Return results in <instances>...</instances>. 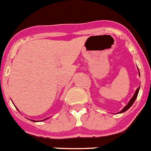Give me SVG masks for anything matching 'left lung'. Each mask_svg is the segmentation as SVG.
Returning a JSON list of instances; mask_svg holds the SVG:
<instances>
[{
    "label": "left lung",
    "instance_id": "8db88e82",
    "mask_svg": "<svg viewBox=\"0 0 151 151\" xmlns=\"http://www.w3.org/2000/svg\"><path fill=\"white\" fill-rule=\"evenodd\" d=\"M139 76H140V72H139ZM139 89H140V87L137 89V90H136L135 93H134V95L133 96V97H132V98H131V99H130L129 103H127V105L126 106L124 107V108H123V109H122L121 111L119 112V113H123V112L127 111V109H129V108H130V107H131V106L133 105V104H134V101L136 100V99H137V97L138 93H139Z\"/></svg>",
    "mask_w": 151,
    "mask_h": 151
}]
</instances>
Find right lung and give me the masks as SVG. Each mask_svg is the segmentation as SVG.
<instances>
[{
	"label": "right lung",
	"instance_id": "add662e5",
	"mask_svg": "<svg viewBox=\"0 0 151 151\" xmlns=\"http://www.w3.org/2000/svg\"><path fill=\"white\" fill-rule=\"evenodd\" d=\"M45 119H43V120H45Z\"/></svg>",
	"mask_w": 151,
	"mask_h": 151
}]
</instances>
